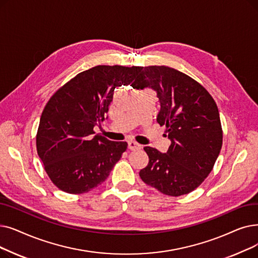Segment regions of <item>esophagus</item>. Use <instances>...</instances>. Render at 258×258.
<instances>
[{"label":"esophagus","mask_w":258,"mask_h":258,"mask_svg":"<svg viewBox=\"0 0 258 258\" xmlns=\"http://www.w3.org/2000/svg\"><path fill=\"white\" fill-rule=\"evenodd\" d=\"M127 148H128L130 150H132V151H137V150H140L142 147H141V145H140L139 143H137V142H135V141H128Z\"/></svg>","instance_id":"34e87169"}]
</instances>
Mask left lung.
<instances>
[{
  "label": "left lung",
  "mask_w": 258,
  "mask_h": 258,
  "mask_svg": "<svg viewBox=\"0 0 258 258\" xmlns=\"http://www.w3.org/2000/svg\"><path fill=\"white\" fill-rule=\"evenodd\" d=\"M133 88H152L160 103L157 122L167 127L166 153L144 151L149 164L142 181L169 196L194 191L212 171L222 145L219 111L207 89L191 77L167 66L141 67Z\"/></svg>",
  "instance_id": "obj_1"
}]
</instances>
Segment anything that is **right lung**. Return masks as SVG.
Returning <instances> with one entry per match:
<instances>
[{
  "label": "right lung",
  "mask_w": 258,
  "mask_h": 258,
  "mask_svg": "<svg viewBox=\"0 0 258 258\" xmlns=\"http://www.w3.org/2000/svg\"><path fill=\"white\" fill-rule=\"evenodd\" d=\"M139 66L98 65L59 88L44 108L37 151L52 183L70 194L101 184L127 148L126 142L94 136L104 120L115 89L127 86Z\"/></svg>",
  "instance_id": "obj_1"
}]
</instances>
